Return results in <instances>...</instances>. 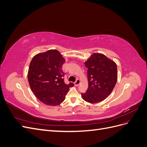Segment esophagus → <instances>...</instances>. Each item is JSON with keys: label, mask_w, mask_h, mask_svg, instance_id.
Returning a JSON list of instances; mask_svg holds the SVG:
<instances>
[{"label": "esophagus", "mask_w": 147, "mask_h": 147, "mask_svg": "<svg viewBox=\"0 0 147 147\" xmlns=\"http://www.w3.org/2000/svg\"><path fill=\"white\" fill-rule=\"evenodd\" d=\"M80 83V80L77 79V80H76V82H75L74 83V84H75V86H78V85H79Z\"/></svg>", "instance_id": "esophagus-1"}]
</instances>
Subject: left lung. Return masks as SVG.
I'll use <instances>...</instances> for the list:
<instances>
[{
    "mask_svg": "<svg viewBox=\"0 0 147 147\" xmlns=\"http://www.w3.org/2000/svg\"><path fill=\"white\" fill-rule=\"evenodd\" d=\"M84 64L88 68V88L85 93H82V99L91 104L103 101L117 83L116 63L102 53H94Z\"/></svg>",
    "mask_w": 147,
    "mask_h": 147,
    "instance_id": "1",
    "label": "left lung"
}]
</instances>
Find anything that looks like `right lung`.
<instances>
[{
    "mask_svg": "<svg viewBox=\"0 0 147 147\" xmlns=\"http://www.w3.org/2000/svg\"><path fill=\"white\" fill-rule=\"evenodd\" d=\"M65 59L56 50L35 55L31 60L28 78L31 90L37 99L49 106L60 105L74 83H64L62 66Z\"/></svg>",
    "mask_w": 147,
    "mask_h": 147,
    "instance_id": "right-lung-1",
    "label": "right lung"
}]
</instances>
